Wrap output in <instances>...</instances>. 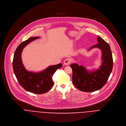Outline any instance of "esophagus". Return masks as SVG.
<instances>
[{
	"label": "esophagus",
	"instance_id": "obj_1",
	"mask_svg": "<svg viewBox=\"0 0 126 126\" xmlns=\"http://www.w3.org/2000/svg\"><path fill=\"white\" fill-rule=\"evenodd\" d=\"M71 62V60L70 58H67L64 61V64L65 65H69Z\"/></svg>",
	"mask_w": 126,
	"mask_h": 126
}]
</instances>
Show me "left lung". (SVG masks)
Returning a JSON list of instances; mask_svg holds the SVG:
<instances>
[{
	"mask_svg": "<svg viewBox=\"0 0 126 126\" xmlns=\"http://www.w3.org/2000/svg\"><path fill=\"white\" fill-rule=\"evenodd\" d=\"M98 43L89 49L98 48L101 51V65L98 70L88 71L82 66L74 63L70 65L72 70V83L79 90L94 92L101 89L107 82L112 72L113 59L110 45L100 37L97 38Z\"/></svg>",
	"mask_w": 126,
	"mask_h": 126,
	"instance_id": "8db88e82",
	"label": "left lung"
}]
</instances>
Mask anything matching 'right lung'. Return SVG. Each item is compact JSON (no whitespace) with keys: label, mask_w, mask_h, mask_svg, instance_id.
Wrapping results in <instances>:
<instances>
[{"label":"right lung","mask_w":126,"mask_h":126,"mask_svg":"<svg viewBox=\"0 0 126 126\" xmlns=\"http://www.w3.org/2000/svg\"><path fill=\"white\" fill-rule=\"evenodd\" d=\"M39 37H31L22 42L14 53L13 67L15 76L21 86L26 91L34 94H42L49 91L54 85L52 77L56 70L60 68L61 63L49 66L45 70L39 72L28 71L24 67L21 58V54L24 47Z\"/></svg>","instance_id":"obj_1"}]
</instances>
